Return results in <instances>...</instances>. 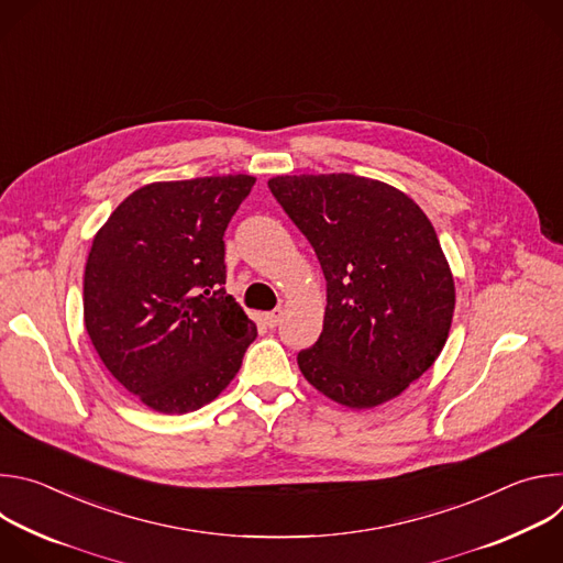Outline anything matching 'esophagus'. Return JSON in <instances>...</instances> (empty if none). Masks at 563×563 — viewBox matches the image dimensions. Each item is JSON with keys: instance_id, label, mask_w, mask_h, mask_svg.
<instances>
[{"instance_id": "34e87169", "label": "esophagus", "mask_w": 563, "mask_h": 563, "mask_svg": "<svg viewBox=\"0 0 563 563\" xmlns=\"http://www.w3.org/2000/svg\"><path fill=\"white\" fill-rule=\"evenodd\" d=\"M280 318H283V309H274V311H267V313H265V323H267L269 328H276V325L280 323Z\"/></svg>"}]
</instances>
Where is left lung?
I'll return each mask as SVG.
<instances>
[{
    "mask_svg": "<svg viewBox=\"0 0 563 563\" xmlns=\"http://www.w3.org/2000/svg\"><path fill=\"white\" fill-rule=\"evenodd\" d=\"M328 280L318 341L302 376L347 408H376L423 376L452 325L454 280L421 207L385 183L276 176L269 183Z\"/></svg>",
    "mask_w": 563,
    "mask_h": 563,
    "instance_id": "left-lung-1",
    "label": "left lung"
}]
</instances>
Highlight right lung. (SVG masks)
<instances>
[{"instance_id": "right-lung-1", "label": "right lung", "mask_w": 563, "mask_h": 563, "mask_svg": "<svg viewBox=\"0 0 563 563\" xmlns=\"http://www.w3.org/2000/svg\"><path fill=\"white\" fill-rule=\"evenodd\" d=\"M254 183L238 174L146 185L93 238L89 339L118 383L155 412L211 404L258 334L222 287V235Z\"/></svg>"}]
</instances>
